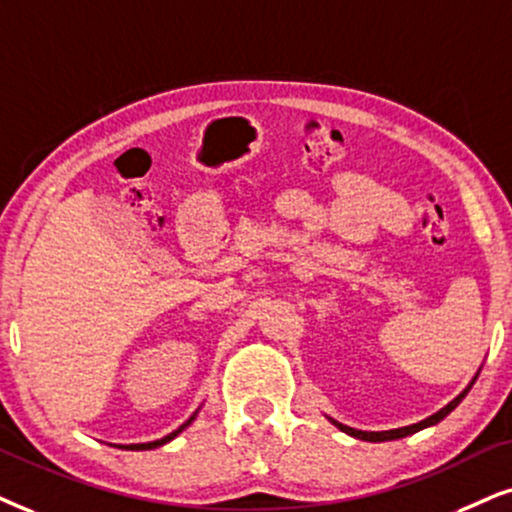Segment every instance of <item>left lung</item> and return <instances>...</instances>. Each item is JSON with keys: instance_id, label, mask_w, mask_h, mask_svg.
Returning a JSON list of instances; mask_svg holds the SVG:
<instances>
[{"instance_id": "obj_1", "label": "left lung", "mask_w": 512, "mask_h": 512, "mask_svg": "<svg viewBox=\"0 0 512 512\" xmlns=\"http://www.w3.org/2000/svg\"><path fill=\"white\" fill-rule=\"evenodd\" d=\"M475 380H477V375H475V378L470 380V385L465 387V390H463L461 394H458L456 399H451L449 404L444 406V409H439L437 413H432L430 418L420 420V423L406 425V428H397V430H383V432H366V430H354V428H349V425H342V423H338V420H333V418H331V423H333V425H338V428H340L342 432H347V435H352V437H357V439H364V442H392V439H401V437H406V435H413V432H418V430H423V428H430V425H437L439 420H444V418L449 416V413L454 411L456 406L461 404V401L465 399V394L470 392V387L475 385Z\"/></svg>"}]
</instances>
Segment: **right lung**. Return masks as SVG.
Instances as JSON below:
<instances>
[{
  "instance_id": "add662e5",
  "label": "right lung",
  "mask_w": 512,
  "mask_h": 512,
  "mask_svg": "<svg viewBox=\"0 0 512 512\" xmlns=\"http://www.w3.org/2000/svg\"><path fill=\"white\" fill-rule=\"evenodd\" d=\"M196 413H198V411H196ZM196 413H193V416H191L189 420H186L184 425H179L177 430L170 432V435L163 437V439H155V442H146V444H115V446H118V449H129V451H148V449H158V446H163V444H167V442H172V439L177 437L179 432H184L186 428H189V425L193 423V420H196Z\"/></svg>"
}]
</instances>
